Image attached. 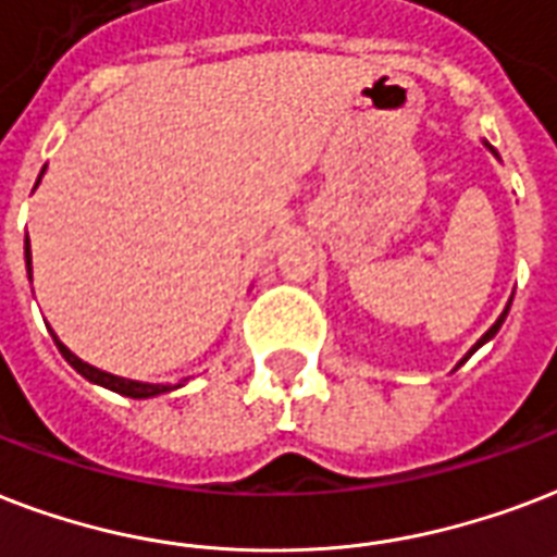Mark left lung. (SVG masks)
<instances>
[{
	"mask_svg": "<svg viewBox=\"0 0 557 557\" xmlns=\"http://www.w3.org/2000/svg\"><path fill=\"white\" fill-rule=\"evenodd\" d=\"M505 315H508V307H505V312H503V315H499V318H496V324H494V326H491V330H487V333H485V335H482V338H479V342H476V347H473V350H470V354H467V356H465V359H470V356H473V354H476V350H479V347H482V345H485V342H487V338H494V335H496V330H499V326H503V321H505ZM465 359H461V362H465ZM461 362H458V364H461Z\"/></svg>",
	"mask_w": 557,
	"mask_h": 557,
	"instance_id": "8db88e82",
	"label": "left lung"
}]
</instances>
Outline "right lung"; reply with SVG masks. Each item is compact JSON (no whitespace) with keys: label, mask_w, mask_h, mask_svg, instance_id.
Instances as JSON below:
<instances>
[{"label":"right lung","mask_w":557,"mask_h":557,"mask_svg":"<svg viewBox=\"0 0 557 557\" xmlns=\"http://www.w3.org/2000/svg\"><path fill=\"white\" fill-rule=\"evenodd\" d=\"M25 265H28V277H32V250H28V236H25ZM54 338V333H52ZM54 345H58V350H61V356L66 359V362L75 368V371L84 376V380L96 382V385H104V388H110V392L116 394H125V397H134V400H143V397H157V394L163 392H172L169 385H151V382H134V380H122V376H113V373H104L99 371V368H92V364L81 362L78 356L72 354V350H66V347L54 338Z\"/></svg>","instance_id":"right-lung-1"}]
</instances>
